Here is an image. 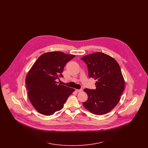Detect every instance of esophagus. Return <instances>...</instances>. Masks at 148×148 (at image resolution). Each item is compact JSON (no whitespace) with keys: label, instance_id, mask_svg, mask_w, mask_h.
Segmentation results:
<instances>
[{"label":"esophagus","instance_id":"1","mask_svg":"<svg viewBox=\"0 0 148 148\" xmlns=\"http://www.w3.org/2000/svg\"><path fill=\"white\" fill-rule=\"evenodd\" d=\"M83 91V89H76V92H81Z\"/></svg>","mask_w":148,"mask_h":148}]
</instances>
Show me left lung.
I'll list each match as a JSON object with an SVG mask.
<instances>
[{
  "instance_id": "8db88e82",
  "label": "left lung",
  "mask_w": 148,
  "mask_h": 148,
  "mask_svg": "<svg viewBox=\"0 0 148 148\" xmlns=\"http://www.w3.org/2000/svg\"><path fill=\"white\" fill-rule=\"evenodd\" d=\"M81 59L87 65L89 77L97 81L95 89H84L88 99L83 105L96 115L109 113L119 103L124 89L125 82L119 64L112 57L100 52Z\"/></svg>"
}]
</instances>
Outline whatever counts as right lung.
<instances>
[{"label": "right lung", "mask_w": 148, "mask_h": 148, "mask_svg": "<svg viewBox=\"0 0 148 148\" xmlns=\"http://www.w3.org/2000/svg\"><path fill=\"white\" fill-rule=\"evenodd\" d=\"M75 56L60 51H51L39 56L29 71L25 85L29 98L35 109L45 115L60 110L74 89L58 84L63 77L65 64Z\"/></svg>", "instance_id": "1"}]
</instances>
